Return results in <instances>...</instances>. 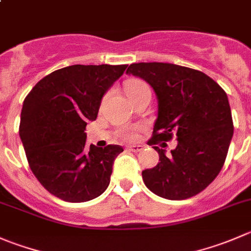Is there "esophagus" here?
Listing matches in <instances>:
<instances>
[{
  "label": "esophagus",
  "mask_w": 251,
  "mask_h": 251,
  "mask_svg": "<svg viewBox=\"0 0 251 251\" xmlns=\"http://www.w3.org/2000/svg\"><path fill=\"white\" fill-rule=\"evenodd\" d=\"M127 150L131 151V152L137 153V152H141V151L143 150V146H141V145H132V146H128Z\"/></svg>",
  "instance_id": "obj_1"
}]
</instances>
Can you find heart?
I'll use <instances>...</instances> for the list:
<instances>
[{
	"label": "heart",
	"mask_w": 251,
	"mask_h": 251,
	"mask_svg": "<svg viewBox=\"0 0 251 251\" xmlns=\"http://www.w3.org/2000/svg\"><path fill=\"white\" fill-rule=\"evenodd\" d=\"M150 91V88H148V86L146 83H143L142 81H131L128 82L127 84H126V93H127L128 98H135L136 96H138V94L143 93V92H147ZM133 132H126L125 133V137L126 138H133Z\"/></svg>",
	"instance_id": "1"
}]
</instances>
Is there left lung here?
<instances>
[{"label":"left lung","instance_id":"1","mask_svg":"<svg viewBox=\"0 0 251 251\" xmlns=\"http://www.w3.org/2000/svg\"><path fill=\"white\" fill-rule=\"evenodd\" d=\"M126 74L147 82L157 97V119L148 145L176 135L172 154L154 146L160 162L142 172L146 186L168 200L198 195L221 172L232 141L227 94L203 72L179 65L138 62Z\"/></svg>","mask_w":251,"mask_h":251}]
</instances>
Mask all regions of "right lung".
<instances>
[{"instance_id":"obj_1","label":"right lung","mask_w":251,"mask_h":251,"mask_svg":"<svg viewBox=\"0 0 251 251\" xmlns=\"http://www.w3.org/2000/svg\"><path fill=\"white\" fill-rule=\"evenodd\" d=\"M127 65H72L44 77L24 99L19 137L31 172L49 193L69 202L100 196L110 182L116 145L86 147L89 121Z\"/></svg>"}]
</instances>
